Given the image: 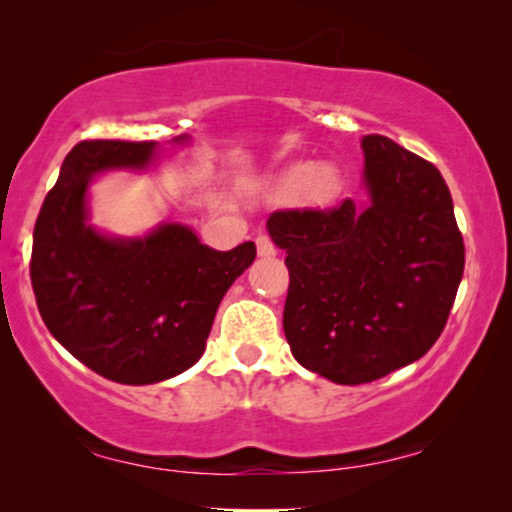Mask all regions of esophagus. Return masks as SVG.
Segmentation results:
<instances>
[{"mask_svg": "<svg viewBox=\"0 0 512 512\" xmlns=\"http://www.w3.org/2000/svg\"><path fill=\"white\" fill-rule=\"evenodd\" d=\"M256 247H258V256H275L277 254L275 242H272V237L268 233L256 235Z\"/></svg>", "mask_w": 512, "mask_h": 512, "instance_id": "esophagus-1", "label": "esophagus"}]
</instances>
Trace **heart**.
Listing matches in <instances>:
<instances>
[{
  "label": "heart",
  "instance_id": "obj_1",
  "mask_svg": "<svg viewBox=\"0 0 512 512\" xmlns=\"http://www.w3.org/2000/svg\"><path fill=\"white\" fill-rule=\"evenodd\" d=\"M307 186H310L312 195H317V198H331L335 188H338V179H335V174L331 170H326V167L317 170L314 165H298L286 174L284 179L286 191L298 193Z\"/></svg>",
  "mask_w": 512,
  "mask_h": 512
}]
</instances>
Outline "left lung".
<instances>
[{
  "label": "left lung",
  "instance_id": "obj_1",
  "mask_svg": "<svg viewBox=\"0 0 512 512\" xmlns=\"http://www.w3.org/2000/svg\"><path fill=\"white\" fill-rule=\"evenodd\" d=\"M368 205L277 209L286 251L284 333L300 366L366 384L422 359L464 275V237L443 174L389 137L366 135Z\"/></svg>",
  "mask_w": 512,
  "mask_h": 512
}]
</instances>
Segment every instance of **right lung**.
<instances>
[{"label":"right lung","mask_w":512,"mask_h":512,"mask_svg":"<svg viewBox=\"0 0 512 512\" xmlns=\"http://www.w3.org/2000/svg\"><path fill=\"white\" fill-rule=\"evenodd\" d=\"M153 149L156 142L83 139L34 223L30 279L41 319L83 366L121 384H153L191 368L221 298L256 258L254 242L214 251L174 223L130 242L86 226L93 174L144 165Z\"/></svg>","instance_id":"right-lung-1"}]
</instances>
